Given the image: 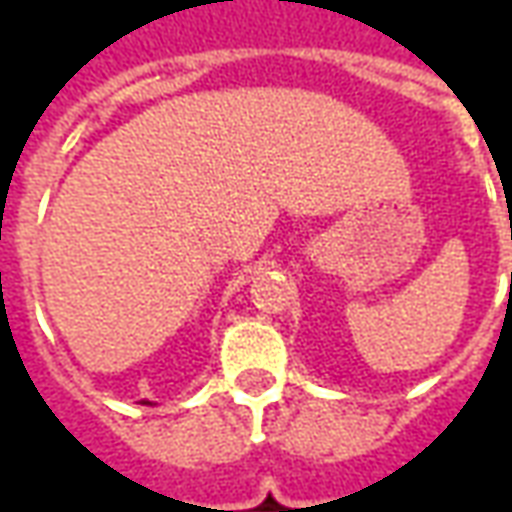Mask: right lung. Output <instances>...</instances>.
<instances>
[{
	"instance_id": "1",
	"label": "right lung",
	"mask_w": 512,
	"mask_h": 512,
	"mask_svg": "<svg viewBox=\"0 0 512 512\" xmlns=\"http://www.w3.org/2000/svg\"><path fill=\"white\" fill-rule=\"evenodd\" d=\"M142 403H147V400H142Z\"/></svg>"
}]
</instances>
